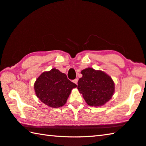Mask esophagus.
<instances>
[{"instance_id":"1","label":"esophagus","mask_w":146,"mask_h":146,"mask_svg":"<svg viewBox=\"0 0 146 146\" xmlns=\"http://www.w3.org/2000/svg\"><path fill=\"white\" fill-rule=\"evenodd\" d=\"M73 82L75 83V84H76V85H77V82H78V78H76V79H75V80H73Z\"/></svg>"}]
</instances>
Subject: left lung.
I'll list each match as a JSON object with an SVG mask.
<instances>
[{
	"mask_svg": "<svg viewBox=\"0 0 146 146\" xmlns=\"http://www.w3.org/2000/svg\"><path fill=\"white\" fill-rule=\"evenodd\" d=\"M77 89L86 103L90 106H102L112 98L115 83L108 74L100 70L88 68L82 70Z\"/></svg>",
	"mask_w": 146,
	"mask_h": 146,
	"instance_id": "8db88e82",
	"label": "left lung"
}]
</instances>
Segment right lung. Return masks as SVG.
<instances>
[{
	"label": "right lung",
	"instance_id": "1",
	"mask_svg": "<svg viewBox=\"0 0 146 146\" xmlns=\"http://www.w3.org/2000/svg\"><path fill=\"white\" fill-rule=\"evenodd\" d=\"M75 84L68 79L65 73L56 68L44 71L36 78L34 84L36 96L44 104L53 108L63 106Z\"/></svg>",
	"mask_w": 146,
	"mask_h": 146
}]
</instances>
